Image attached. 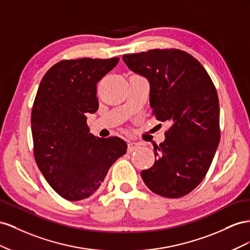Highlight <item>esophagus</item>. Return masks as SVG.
I'll use <instances>...</instances> for the list:
<instances>
[{"instance_id": "obj_1", "label": "esophagus", "mask_w": 250, "mask_h": 250, "mask_svg": "<svg viewBox=\"0 0 250 250\" xmlns=\"http://www.w3.org/2000/svg\"><path fill=\"white\" fill-rule=\"evenodd\" d=\"M140 146V145L138 144V142H129V144H127V152L129 153H131V152H133V151H135V149H137L138 147Z\"/></svg>"}]
</instances>
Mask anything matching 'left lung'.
Listing matches in <instances>:
<instances>
[{"label": "left lung", "mask_w": 250, "mask_h": 250, "mask_svg": "<svg viewBox=\"0 0 250 250\" xmlns=\"http://www.w3.org/2000/svg\"><path fill=\"white\" fill-rule=\"evenodd\" d=\"M123 60L149 83V105L169 127L154 147V166L141 172L157 195L180 198L200 183L220 142V109L215 85L203 66L181 50L154 49Z\"/></svg>", "instance_id": "8db88e82"}]
</instances>
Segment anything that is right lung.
I'll return each mask as SVG.
<instances>
[{
    "label": "right lung",
    "mask_w": 250,
    "mask_h": 250,
    "mask_svg": "<svg viewBox=\"0 0 250 250\" xmlns=\"http://www.w3.org/2000/svg\"><path fill=\"white\" fill-rule=\"evenodd\" d=\"M118 62L62 61L41 81L31 113L34 158L50 187L69 201L93 195L126 152L119 137L92 135L85 116L97 111L96 84Z\"/></svg>",
    "instance_id": "obj_1"
}]
</instances>
